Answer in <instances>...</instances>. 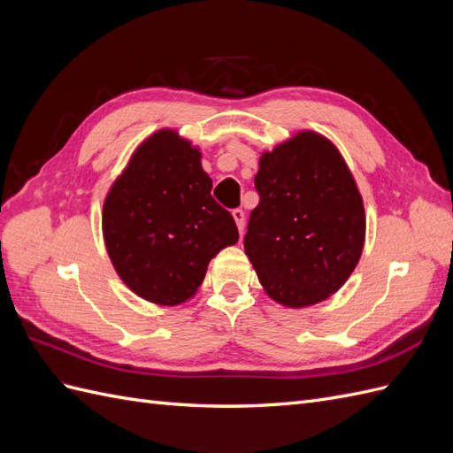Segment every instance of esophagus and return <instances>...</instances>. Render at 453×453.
I'll list each match as a JSON object with an SVG mask.
<instances>
[{
  "instance_id": "esophagus-1",
  "label": "esophagus",
  "mask_w": 453,
  "mask_h": 453,
  "mask_svg": "<svg viewBox=\"0 0 453 453\" xmlns=\"http://www.w3.org/2000/svg\"><path fill=\"white\" fill-rule=\"evenodd\" d=\"M232 217H234L240 234H243V225H245V213H243V210H234V211H232Z\"/></svg>"
}]
</instances>
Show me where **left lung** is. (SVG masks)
<instances>
[{
	"label": "left lung",
	"mask_w": 453,
	"mask_h": 453,
	"mask_svg": "<svg viewBox=\"0 0 453 453\" xmlns=\"http://www.w3.org/2000/svg\"><path fill=\"white\" fill-rule=\"evenodd\" d=\"M255 188L243 250L260 285L287 308L323 303L365 245L363 198L346 160L325 135L303 130L263 153Z\"/></svg>",
	"instance_id": "1"
}]
</instances>
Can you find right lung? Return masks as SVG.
I'll use <instances>...</instances> for the list:
<instances>
[{"mask_svg": "<svg viewBox=\"0 0 453 453\" xmlns=\"http://www.w3.org/2000/svg\"><path fill=\"white\" fill-rule=\"evenodd\" d=\"M200 158L175 130H158L134 150L104 200V242L119 278L158 306L195 296L210 260L238 242Z\"/></svg>", "mask_w": 453, "mask_h": 453, "instance_id": "right-lung-1", "label": "right lung"}]
</instances>
